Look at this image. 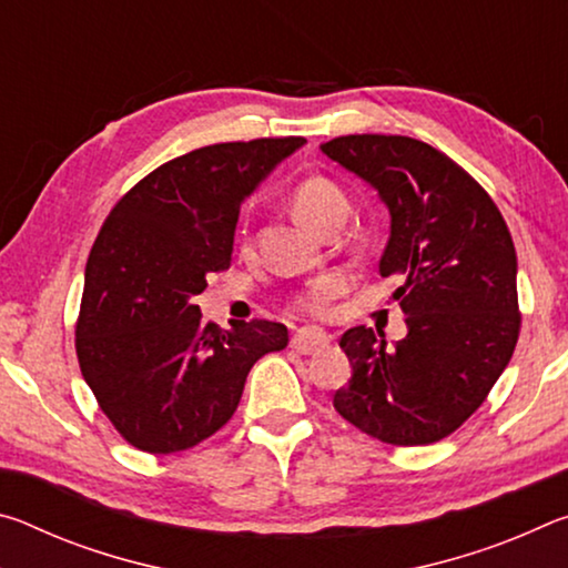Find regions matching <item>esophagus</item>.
<instances>
[{
  "label": "esophagus",
  "instance_id": "esophagus-1",
  "mask_svg": "<svg viewBox=\"0 0 568 568\" xmlns=\"http://www.w3.org/2000/svg\"><path fill=\"white\" fill-rule=\"evenodd\" d=\"M293 348L303 355H315L331 345V335L323 328H301L291 341Z\"/></svg>",
  "mask_w": 568,
  "mask_h": 568
}]
</instances>
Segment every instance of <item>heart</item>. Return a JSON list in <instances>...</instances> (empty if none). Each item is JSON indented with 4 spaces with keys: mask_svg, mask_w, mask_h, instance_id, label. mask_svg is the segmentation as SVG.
I'll return each mask as SVG.
<instances>
[{
    "mask_svg": "<svg viewBox=\"0 0 568 568\" xmlns=\"http://www.w3.org/2000/svg\"><path fill=\"white\" fill-rule=\"evenodd\" d=\"M293 213L301 220L305 227L315 230V233H323L325 227L333 223H343L345 215H348V197L343 195V190L335 185L333 180L313 175L297 182L293 190ZM341 291V281L335 275H323L313 285L307 287L305 295L301 297V307L311 313L325 311L335 293Z\"/></svg>",
    "mask_w": 568,
    "mask_h": 568,
    "instance_id": "obj_1",
    "label": "heart"
}]
</instances>
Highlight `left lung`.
<instances>
[{
	"instance_id": "8db88e82",
	"label": "left lung",
	"mask_w": 568,
	"mask_h": 568,
	"mask_svg": "<svg viewBox=\"0 0 568 568\" xmlns=\"http://www.w3.org/2000/svg\"><path fill=\"white\" fill-rule=\"evenodd\" d=\"M321 150L388 207L378 271L403 277L393 297L408 325L393 348L365 325L343 333L353 376L333 406L383 444H436L486 400L514 355L521 315L511 233L488 192L426 142L345 134Z\"/></svg>"
}]
</instances>
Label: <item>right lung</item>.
<instances>
[{
    "label": "right lung",
    "mask_w": 568,
    "mask_h": 568,
    "mask_svg": "<svg viewBox=\"0 0 568 568\" xmlns=\"http://www.w3.org/2000/svg\"><path fill=\"white\" fill-rule=\"evenodd\" d=\"M303 138L223 142L152 170L104 220L84 267L77 358L104 416L148 454H178L225 426L257 358L287 328L200 323L192 297L225 271L245 197Z\"/></svg>",
    "instance_id": "add662e5"
}]
</instances>
